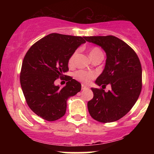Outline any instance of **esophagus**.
Wrapping results in <instances>:
<instances>
[{
  "instance_id": "obj_1",
  "label": "esophagus",
  "mask_w": 154,
  "mask_h": 154,
  "mask_svg": "<svg viewBox=\"0 0 154 154\" xmlns=\"http://www.w3.org/2000/svg\"><path fill=\"white\" fill-rule=\"evenodd\" d=\"M86 89H88V86L85 85H82V90H86Z\"/></svg>"
}]
</instances>
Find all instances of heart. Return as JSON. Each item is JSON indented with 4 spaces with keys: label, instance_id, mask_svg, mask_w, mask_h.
Listing matches in <instances>:
<instances>
[{
    "label": "heart",
    "instance_id": "obj_1",
    "mask_svg": "<svg viewBox=\"0 0 154 154\" xmlns=\"http://www.w3.org/2000/svg\"><path fill=\"white\" fill-rule=\"evenodd\" d=\"M99 54H102V52L99 48H93L91 50V51H90V56H91V59L93 57H94V56ZM76 55H77V52H75L72 55L71 57L69 59V64H73L74 61H75ZM95 77V74L94 72H85L83 71V70H79V71L76 72L75 73V78L83 83H89L91 82V79L94 78Z\"/></svg>",
    "mask_w": 154,
    "mask_h": 154
}]
</instances>
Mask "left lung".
Returning <instances> with one entry per match:
<instances>
[{
    "label": "left lung",
    "instance_id": "obj_1",
    "mask_svg": "<svg viewBox=\"0 0 154 154\" xmlns=\"http://www.w3.org/2000/svg\"><path fill=\"white\" fill-rule=\"evenodd\" d=\"M87 42L101 48L106 55L105 67L95 83L102 88L110 84L112 90L92 88L93 99L88 103L90 114L103 123L123 117L135 105L142 88V68L135 52L123 40L112 35L85 37Z\"/></svg>",
    "mask_w": 154,
    "mask_h": 154
}]
</instances>
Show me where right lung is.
I'll list each match as a JSON object with an SVG mask.
<instances>
[{"label":"right lung","mask_w":154,"mask_h":154,"mask_svg":"<svg viewBox=\"0 0 154 154\" xmlns=\"http://www.w3.org/2000/svg\"><path fill=\"white\" fill-rule=\"evenodd\" d=\"M79 36L51 33L26 52L22 62L20 83L26 103L37 115L55 121L64 115L67 100L81 91V84L69 76L66 85H55L69 70V59L86 41Z\"/></svg>","instance_id":"add662e5"}]
</instances>
